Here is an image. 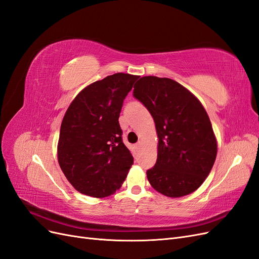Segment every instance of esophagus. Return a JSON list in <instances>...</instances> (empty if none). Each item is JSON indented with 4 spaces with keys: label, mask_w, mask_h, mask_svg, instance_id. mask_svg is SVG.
<instances>
[{
    "label": "esophagus",
    "mask_w": 259,
    "mask_h": 259,
    "mask_svg": "<svg viewBox=\"0 0 259 259\" xmlns=\"http://www.w3.org/2000/svg\"><path fill=\"white\" fill-rule=\"evenodd\" d=\"M140 147H142V144H140V143H137V144L135 145V149H136V150H137V151L139 150V149H140Z\"/></svg>",
    "instance_id": "esophagus-1"
}]
</instances>
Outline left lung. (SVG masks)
<instances>
[{
    "label": "left lung",
    "mask_w": 259,
    "mask_h": 259,
    "mask_svg": "<svg viewBox=\"0 0 259 259\" xmlns=\"http://www.w3.org/2000/svg\"><path fill=\"white\" fill-rule=\"evenodd\" d=\"M133 96L150 112L158 133V159L147 170L149 183L169 198L192 193L208 176L217 154L204 107L182 84L167 77H140Z\"/></svg>",
    "instance_id": "1"
}]
</instances>
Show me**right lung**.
I'll list each match as a JSON object with an SVG mask.
<instances>
[{
  "mask_svg": "<svg viewBox=\"0 0 259 259\" xmlns=\"http://www.w3.org/2000/svg\"><path fill=\"white\" fill-rule=\"evenodd\" d=\"M138 75L115 73L77 94L62 119L58 163L75 189L94 198L111 195L134 162L123 144L119 116Z\"/></svg>",
  "mask_w": 259,
  "mask_h": 259,
  "instance_id": "1",
  "label": "right lung"
}]
</instances>
